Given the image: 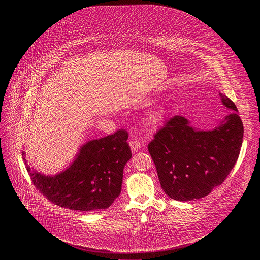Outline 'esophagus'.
<instances>
[{"label":"esophagus","mask_w":260,"mask_h":260,"mask_svg":"<svg viewBox=\"0 0 260 260\" xmlns=\"http://www.w3.org/2000/svg\"><path fill=\"white\" fill-rule=\"evenodd\" d=\"M129 144H130V147H131V150H132L133 152H137L139 149L142 147L141 142H140L137 138H134V137L130 139Z\"/></svg>","instance_id":"esophagus-1"}]
</instances>
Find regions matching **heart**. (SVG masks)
Returning a JSON list of instances; mask_svg holds the SVG:
<instances>
[{
    "label": "heart",
    "instance_id": "1",
    "mask_svg": "<svg viewBox=\"0 0 260 260\" xmlns=\"http://www.w3.org/2000/svg\"><path fill=\"white\" fill-rule=\"evenodd\" d=\"M150 119H151V121H152L153 123H157V122H159V121L161 120V114H160L159 112H155V113H153V114L151 115Z\"/></svg>",
    "mask_w": 260,
    "mask_h": 260
}]
</instances>
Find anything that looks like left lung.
<instances>
[{"instance_id":"1","label":"left lung","mask_w":260,"mask_h":260,"mask_svg":"<svg viewBox=\"0 0 260 260\" xmlns=\"http://www.w3.org/2000/svg\"><path fill=\"white\" fill-rule=\"evenodd\" d=\"M219 96L223 105L234 112L218 127L197 130L175 115L148 144L161 187L172 199L189 201L208 195L222 184L238 159L243 124L235 104L221 93Z\"/></svg>"}]
</instances>
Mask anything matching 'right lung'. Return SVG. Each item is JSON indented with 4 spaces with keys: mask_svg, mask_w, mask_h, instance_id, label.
<instances>
[{
    "mask_svg": "<svg viewBox=\"0 0 260 260\" xmlns=\"http://www.w3.org/2000/svg\"><path fill=\"white\" fill-rule=\"evenodd\" d=\"M127 139L128 132L119 129L87 142L71 166L55 176L38 173L23 159L31 181L52 203L81 212L105 209L121 193L123 168L132 156Z\"/></svg>",
    "mask_w": 260,
    "mask_h": 260,
    "instance_id": "1",
    "label": "right lung"
}]
</instances>
